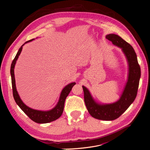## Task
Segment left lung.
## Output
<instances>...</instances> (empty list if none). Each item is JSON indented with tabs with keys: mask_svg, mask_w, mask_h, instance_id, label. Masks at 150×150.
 Returning <instances> with one entry per match:
<instances>
[{
	"mask_svg": "<svg viewBox=\"0 0 150 150\" xmlns=\"http://www.w3.org/2000/svg\"><path fill=\"white\" fill-rule=\"evenodd\" d=\"M106 38L122 49L128 62V79L123 92L117 101L111 104H100L94 100L89 90L84 86L83 89L86 106L91 116L98 120L112 121L119 117L134 101L138 89L141 69L137 54L129 43L114 34L107 35Z\"/></svg>",
	"mask_w": 150,
	"mask_h": 150,
	"instance_id": "1",
	"label": "left lung"
}]
</instances>
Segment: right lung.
<instances>
[{"label":"right lung","instance_id":"add662e5","mask_svg":"<svg viewBox=\"0 0 150 150\" xmlns=\"http://www.w3.org/2000/svg\"><path fill=\"white\" fill-rule=\"evenodd\" d=\"M34 39L29 40L22 45L19 49V51H18L15 58L13 59V60L12 62L11 67V79H12L13 96L17 105L19 106L21 110L24 112L25 115L28 116V117L30 120H32L35 122H37V123H40V124L47 123V122H50L56 120L62 115L63 110H64V102L66 99V97L68 96V94H69L72 87H73V86L76 84V83H71L69 84H67L66 86H65L64 88L62 90L59 99V101L56 104V106L53 109H52V110L49 111H43L33 110V109L27 106L25 104L22 102L16 89V81H15V77H14V67L16 63V61L17 60V59L19 57V56L20 55V54L22 51V46H23L25 43L30 42Z\"/></svg>","mask_w":150,"mask_h":150}]
</instances>
